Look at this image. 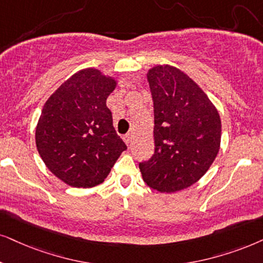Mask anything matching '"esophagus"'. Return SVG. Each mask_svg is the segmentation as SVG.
I'll return each mask as SVG.
<instances>
[{"instance_id":"esophagus-1","label":"esophagus","mask_w":263,"mask_h":263,"mask_svg":"<svg viewBox=\"0 0 263 263\" xmlns=\"http://www.w3.org/2000/svg\"><path fill=\"white\" fill-rule=\"evenodd\" d=\"M124 141H125V143H126V144H127V145L131 144V142H132V134H127V135H125Z\"/></svg>"}]
</instances>
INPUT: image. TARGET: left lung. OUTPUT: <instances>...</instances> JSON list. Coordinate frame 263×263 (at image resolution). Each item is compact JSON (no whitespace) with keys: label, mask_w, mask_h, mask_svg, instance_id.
Masks as SVG:
<instances>
[{"label":"left lung","mask_w":263,"mask_h":263,"mask_svg":"<svg viewBox=\"0 0 263 263\" xmlns=\"http://www.w3.org/2000/svg\"><path fill=\"white\" fill-rule=\"evenodd\" d=\"M154 107V154L139 164L143 181L161 193L198 182L220 151L221 119L206 93L176 66L147 72Z\"/></svg>","instance_id":"8db88e82"}]
</instances>
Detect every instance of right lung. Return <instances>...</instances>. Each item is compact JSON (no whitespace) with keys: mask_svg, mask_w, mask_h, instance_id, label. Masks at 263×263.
<instances>
[{"mask_svg":"<svg viewBox=\"0 0 263 263\" xmlns=\"http://www.w3.org/2000/svg\"><path fill=\"white\" fill-rule=\"evenodd\" d=\"M116 85L112 76L98 69H82L43 105L36 126V147L48 170L71 187L103 183L127 149L107 107L108 96Z\"/></svg>","mask_w":263,"mask_h":263,"instance_id":"right-lung-1","label":"right lung"}]
</instances>
